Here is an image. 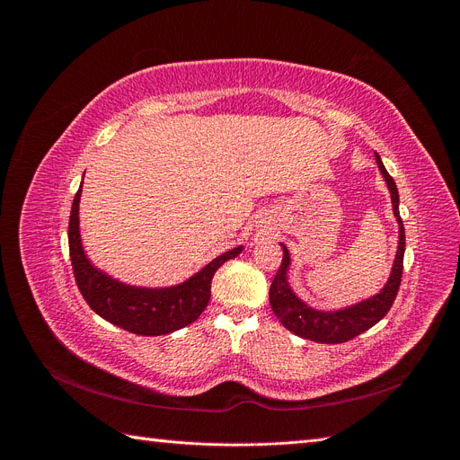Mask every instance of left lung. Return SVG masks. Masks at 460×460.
Segmentation results:
<instances>
[{
    "label": "left lung",
    "mask_w": 460,
    "mask_h": 460,
    "mask_svg": "<svg viewBox=\"0 0 460 460\" xmlns=\"http://www.w3.org/2000/svg\"><path fill=\"white\" fill-rule=\"evenodd\" d=\"M376 163H378V169L384 174L389 193H392L394 215L399 225V245H397V253H395L392 274H389V280L382 288L380 294H376L357 305H351V307H345L340 311H316L309 307V305H305L294 294V289L289 288L288 284L289 253L286 245L282 243L284 259L270 284V307L274 314L280 318V323L299 338L318 341V343L349 341L357 338L358 333L372 328L376 323H380V320L387 314V311L392 309V305L397 297V291L401 286V274H402V257H405V228H402V220L399 215L397 186L394 182V178L385 171L378 153H376Z\"/></svg>",
    "instance_id": "8db88e82"
}]
</instances>
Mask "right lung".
<instances>
[{
  "mask_svg": "<svg viewBox=\"0 0 460 460\" xmlns=\"http://www.w3.org/2000/svg\"><path fill=\"white\" fill-rule=\"evenodd\" d=\"M80 196L82 186L75 196L71 220H68V253H71L76 286L93 313L137 336H163L198 320L211 299L215 272L228 259L238 257L243 249L240 245L218 255L190 280L178 286L159 289L127 286L95 269L86 257L78 228Z\"/></svg>",
  "mask_w": 460,
  "mask_h": 460,
  "instance_id": "add662e5",
  "label": "right lung"
}]
</instances>
